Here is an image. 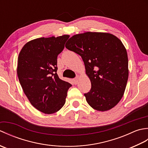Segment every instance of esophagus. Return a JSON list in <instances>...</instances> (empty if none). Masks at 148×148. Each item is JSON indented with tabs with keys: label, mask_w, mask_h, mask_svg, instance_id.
Returning <instances> with one entry per match:
<instances>
[{
	"label": "esophagus",
	"mask_w": 148,
	"mask_h": 148,
	"mask_svg": "<svg viewBox=\"0 0 148 148\" xmlns=\"http://www.w3.org/2000/svg\"><path fill=\"white\" fill-rule=\"evenodd\" d=\"M73 82H74V83L75 84H77V83L78 82V77H75L74 79H73Z\"/></svg>",
	"instance_id": "esophagus-1"
}]
</instances>
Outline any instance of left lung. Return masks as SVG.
I'll use <instances>...</instances> for the list:
<instances>
[{
  "instance_id": "8db88e82",
  "label": "left lung",
  "mask_w": 148,
  "mask_h": 148,
  "mask_svg": "<svg viewBox=\"0 0 148 148\" xmlns=\"http://www.w3.org/2000/svg\"><path fill=\"white\" fill-rule=\"evenodd\" d=\"M65 48L80 55L92 87L84 93L94 109L106 111L120 101L128 77V56L121 41L112 34L88 32L71 37Z\"/></svg>"
}]
</instances>
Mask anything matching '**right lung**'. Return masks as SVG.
<instances>
[{"label":"right lung","instance_id":"right-lung-1","mask_svg":"<svg viewBox=\"0 0 148 148\" xmlns=\"http://www.w3.org/2000/svg\"><path fill=\"white\" fill-rule=\"evenodd\" d=\"M69 36L38 38L24 45L18 58V79L34 108L45 114L58 111L72 85L59 78L57 57Z\"/></svg>","mask_w":148,"mask_h":148}]
</instances>
